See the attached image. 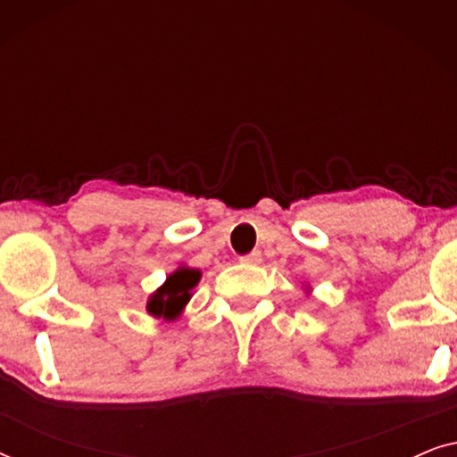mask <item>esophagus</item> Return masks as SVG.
<instances>
[{"label":"esophagus","instance_id":"esophagus-1","mask_svg":"<svg viewBox=\"0 0 457 457\" xmlns=\"http://www.w3.org/2000/svg\"><path fill=\"white\" fill-rule=\"evenodd\" d=\"M239 260L243 262V264H260V262H262V253H260V252H252V253L241 255Z\"/></svg>","mask_w":457,"mask_h":457}]
</instances>
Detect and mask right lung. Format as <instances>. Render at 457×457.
I'll return each instance as SVG.
<instances>
[{"mask_svg": "<svg viewBox=\"0 0 457 457\" xmlns=\"http://www.w3.org/2000/svg\"><path fill=\"white\" fill-rule=\"evenodd\" d=\"M197 280L199 270H191V268H183V270L170 274V277L166 278L164 287L149 299V314L164 316L168 320L177 318L180 314V310L185 308V303L189 302L191 289L197 285Z\"/></svg>", "mask_w": 457, "mask_h": 457, "instance_id": "1", "label": "right lung"}]
</instances>
